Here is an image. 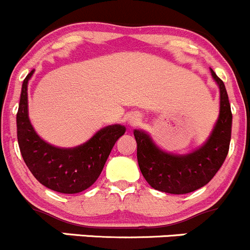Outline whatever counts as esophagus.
<instances>
[{"label":"esophagus","instance_id":"34e87169","mask_svg":"<svg viewBox=\"0 0 250 250\" xmlns=\"http://www.w3.org/2000/svg\"><path fill=\"white\" fill-rule=\"evenodd\" d=\"M127 123L129 125H137L140 123V118L138 115H129L127 117Z\"/></svg>","mask_w":250,"mask_h":250}]
</instances>
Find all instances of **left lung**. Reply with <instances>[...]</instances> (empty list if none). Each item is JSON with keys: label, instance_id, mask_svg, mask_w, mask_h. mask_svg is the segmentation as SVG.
Segmentation results:
<instances>
[{"label": "left lung", "instance_id": "left-lung-1", "mask_svg": "<svg viewBox=\"0 0 250 250\" xmlns=\"http://www.w3.org/2000/svg\"><path fill=\"white\" fill-rule=\"evenodd\" d=\"M220 92L219 117L208 140L186 155L167 152L153 141L147 132L134 129L137 157L141 174L155 190L184 195L203 188L223 166L231 140L232 113L223 81L210 69Z\"/></svg>", "mask_w": 250, "mask_h": 250}]
</instances>
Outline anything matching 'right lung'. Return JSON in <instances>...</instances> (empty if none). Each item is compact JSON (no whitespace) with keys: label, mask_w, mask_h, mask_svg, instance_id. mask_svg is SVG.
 I'll list each match as a JSON object with an SVG mask.
<instances>
[{"label":"right lung","mask_w":250,"mask_h":250,"mask_svg":"<svg viewBox=\"0 0 250 250\" xmlns=\"http://www.w3.org/2000/svg\"><path fill=\"white\" fill-rule=\"evenodd\" d=\"M32 70L22 82L17 113V135L24 162L32 175L46 188L60 193L87 190L99 178L105 162L125 125H111L98 130L89 140L75 147H58L36 133L29 118L27 84Z\"/></svg>","instance_id":"add662e5"}]
</instances>
